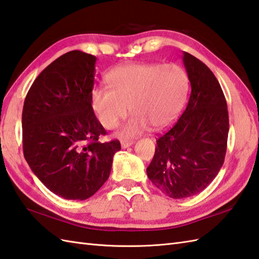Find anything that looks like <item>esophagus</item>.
<instances>
[{"mask_svg":"<svg viewBox=\"0 0 259 259\" xmlns=\"http://www.w3.org/2000/svg\"><path fill=\"white\" fill-rule=\"evenodd\" d=\"M134 144V141H122L120 142V145H122V148H127Z\"/></svg>","mask_w":259,"mask_h":259,"instance_id":"esophagus-1","label":"esophagus"}]
</instances>
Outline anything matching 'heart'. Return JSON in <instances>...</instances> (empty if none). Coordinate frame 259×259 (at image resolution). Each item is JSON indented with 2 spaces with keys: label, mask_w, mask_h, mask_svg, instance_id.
I'll return each mask as SVG.
<instances>
[{
  "label": "heart",
  "mask_w": 259,
  "mask_h": 259,
  "mask_svg": "<svg viewBox=\"0 0 259 259\" xmlns=\"http://www.w3.org/2000/svg\"><path fill=\"white\" fill-rule=\"evenodd\" d=\"M108 88L95 86L90 93L91 106L103 127L114 130L133 116L119 135L134 137L151 126L163 130L183 110L189 89L185 70L177 64L134 63L113 68L106 75Z\"/></svg>",
  "instance_id": "obj_1"
}]
</instances>
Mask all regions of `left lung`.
<instances>
[{"mask_svg":"<svg viewBox=\"0 0 259 259\" xmlns=\"http://www.w3.org/2000/svg\"><path fill=\"white\" fill-rule=\"evenodd\" d=\"M183 62L192 86L188 104L156 141L146 169L154 185L175 199L194 196L212 182L225 159L229 131L226 99L214 74L187 52Z\"/></svg>","mask_w":259,"mask_h":259,"instance_id":"left-lung-1","label":"left lung"}]
</instances>
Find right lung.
Instances as JSON below:
<instances>
[{
	"label": "right lung",
	"instance_id": "right-lung-1",
	"mask_svg": "<svg viewBox=\"0 0 259 259\" xmlns=\"http://www.w3.org/2000/svg\"><path fill=\"white\" fill-rule=\"evenodd\" d=\"M96 57L71 51L45 67L28 90L22 113L23 153L32 171L57 196L84 200L111 174L117 140L91 106Z\"/></svg>",
	"mask_w": 259,
	"mask_h": 259
}]
</instances>
